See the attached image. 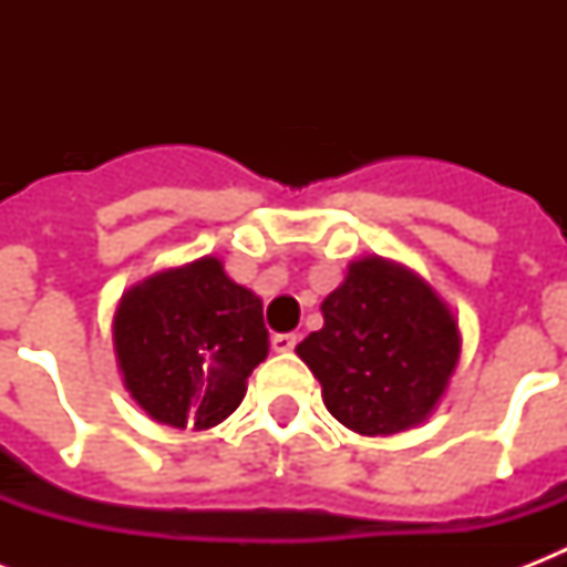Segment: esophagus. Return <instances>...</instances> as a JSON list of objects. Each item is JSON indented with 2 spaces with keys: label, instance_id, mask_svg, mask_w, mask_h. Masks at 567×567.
I'll return each mask as SVG.
<instances>
[{
  "label": "esophagus",
  "instance_id": "1",
  "mask_svg": "<svg viewBox=\"0 0 567 567\" xmlns=\"http://www.w3.org/2000/svg\"><path fill=\"white\" fill-rule=\"evenodd\" d=\"M297 341H300L297 332H279V336L270 338V344H274L276 353H291L293 347H297Z\"/></svg>",
  "mask_w": 567,
  "mask_h": 567
}]
</instances>
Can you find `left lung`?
I'll return each mask as SVG.
<instances>
[{
	"label": "left lung",
	"mask_w": 567,
	"mask_h": 567,
	"mask_svg": "<svg viewBox=\"0 0 567 567\" xmlns=\"http://www.w3.org/2000/svg\"><path fill=\"white\" fill-rule=\"evenodd\" d=\"M320 311L323 329L297 344V355L318 377L332 417L359 435L426 421L462 353L456 318L430 282L385 258H359Z\"/></svg>",
	"instance_id": "left-lung-1"
}]
</instances>
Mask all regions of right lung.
<instances>
[{
  "instance_id": "right-lung-1",
  "label": "right lung",
  "mask_w": 567,
  "mask_h": 567,
  "mask_svg": "<svg viewBox=\"0 0 567 567\" xmlns=\"http://www.w3.org/2000/svg\"><path fill=\"white\" fill-rule=\"evenodd\" d=\"M267 347L261 300L212 256L137 282L114 311L123 385L153 421L176 430L226 421Z\"/></svg>"
}]
</instances>
